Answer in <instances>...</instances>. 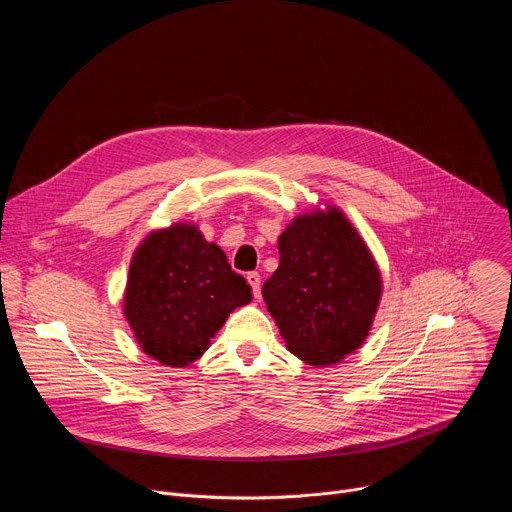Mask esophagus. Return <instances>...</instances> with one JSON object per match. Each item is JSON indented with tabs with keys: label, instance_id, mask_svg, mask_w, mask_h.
Here are the masks:
<instances>
[{
	"label": "esophagus",
	"instance_id": "34e87169",
	"mask_svg": "<svg viewBox=\"0 0 512 512\" xmlns=\"http://www.w3.org/2000/svg\"><path fill=\"white\" fill-rule=\"evenodd\" d=\"M247 283H249L251 289H253V296L259 298V296H261V275H259L257 271H249V273H247Z\"/></svg>",
	"mask_w": 512,
	"mask_h": 512
}]
</instances>
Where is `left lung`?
Here are the masks:
<instances>
[{
  "mask_svg": "<svg viewBox=\"0 0 512 512\" xmlns=\"http://www.w3.org/2000/svg\"><path fill=\"white\" fill-rule=\"evenodd\" d=\"M277 247L263 300L289 352L316 367L338 362L362 344L379 306L371 251L336 208L296 218Z\"/></svg>",
  "mask_w": 512,
  "mask_h": 512,
  "instance_id": "8db88e82",
  "label": "left lung"
}]
</instances>
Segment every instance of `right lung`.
<instances>
[{
  "mask_svg": "<svg viewBox=\"0 0 512 512\" xmlns=\"http://www.w3.org/2000/svg\"><path fill=\"white\" fill-rule=\"evenodd\" d=\"M251 298V287L221 249L206 243L196 227L174 225L152 233L135 251L125 318L143 352L166 367H186Z\"/></svg>",
  "mask_w": 512,
  "mask_h": 512,
  "instance_id": "add662e5",
  "label": "right lung"
}]
</instances>
